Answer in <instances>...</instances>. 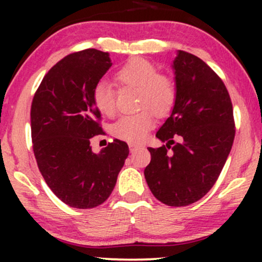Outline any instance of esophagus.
I'll return each instance as SVG.
<instances>
[{"instance_id":"esophagus-1","label":"esophagus","mask_w":262,"mask_h":262,"mask_svg":"<svg viewBox=\"0 0 262 262\" xmlns=\"http://www.w3.org/2000/svg\"><path fill=\"white\" fill-rule=\"evenodd\" d=\"M139 148H140V145H139V144L129 143V149H130V151H132V152L135 151V150H137V149H139Z\"/></svg>"}]
</instances>
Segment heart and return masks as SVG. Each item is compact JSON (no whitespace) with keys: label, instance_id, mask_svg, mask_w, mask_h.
Instances as JSON below:
<instances>
[{"label":"heart","instance_id":"b5f03b06","mask_svg":"<svg viewBox=\"0 0 262 262\" xmlns=\"http://www.w3.org/2000/svg\"><path fill=\"white\" fill-rule=\"evenodd\" d=\"M116 80L121 85L139 87L140 107H151L158 114H165L172 108L176 100V89L172 80L159 74L158 68L143 58H132L116 71ZM92 102L103 116L116 112V91L107 81L101 80L92 89ZM151 110L123 116L112 125V135L129 143L144 140L154 128L156 118Z\"/></svg>","mask_w":262,"mask_h":262}]
</instances>
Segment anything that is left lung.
Masks as SVG:
<instances>
[{
	"label": "left lung",
	"mask_w": 262,
	"mask_h": 262,
	"mask_svg": "<svg viewBox=\"0 0 262 262\" xmlns=\"http://www.w3.org/2000/svg\"><path fill=\"white\" fill-rule=\"evenodd\" d=\"M172 70L176 100L156 133L166 145L148 148L151 161L144 176L160 202L182 207L197 202L213 187L231 150L235 129L227 87L203 60L179 50Z\"/></svg>",
	"instance_id": "obj_1"
}]
</instances>
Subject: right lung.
<instances>
[{
    "mask_svg": "<svg viewBox=\"0 0 262 262\" xmlns=\"http://www.w3.org/2000/svg\"><path fill=\"white\" fill-rule=\"evenodd\" d=\"M112 66L110 54L86 49L54 65L35 92L31 110L33 150L50 189L74 208L100 206L110 197L128 158L114 139L98 154L90 141L102 133L92 89Z\"/></svg>",
    "mask_w": 262,
    "mask_h": 262,
    "instance_id": "add662e5",
    "label": "right lung"
}]
</instances>
